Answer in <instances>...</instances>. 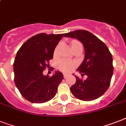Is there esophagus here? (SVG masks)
Instances as JSON below:
<instances>
[{
  "instance_id": "obj_1",
  "label": "esophagus",
  "mask_w": 126,
  "mask_h": 126,
  "mask_svg": "<svg viewBox=\"0 0 126 126\" xmlns=\"http://www.w3.org/2000/svg\"><path fill=\"white\" fill-rule=\"evenodd\" d=\"M68 76V75L67 74H63V77H64V78H66Z\"/></svg>"
}]
</instances>
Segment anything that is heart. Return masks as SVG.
<instances>
[{
    "label": "heart",
    "mask_w": 126,
    "mask_h": 126,
    "mask_svg": "<svg viewBox=\"0 0 126 126\" xmlns=\"http://www.w3.org/2000/svg\"><path fill=\"white\" fill-rule=\"evenodd\" d=\"M79 45H81V44L79 41L74 40L72 42V48L74 47H75L76 46ZM57 50H58V47L55 50V53L57 52ZM76 66V62L68 60H65V59L60 60L58 62V68H59V70L63 72H66V73L71 72L74 68H75Z\"/></svg>",
    "instance_id": "1"
}]
</instances>
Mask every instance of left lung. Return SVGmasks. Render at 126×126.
I'll list each match as a JSON object with an SVG mask.
<instances>
[{
    "label": "left lung",
    "mask_w": 126,
    "mask_h": 126,
    "mask_svg": "<svg viewBox=\"0 0 126 126\" xmlns=\"http://www.w3.org/2000/svg\"><path fill=\"white\" fill-rule=\"evenodd\" d=\"M65 37L80 41L85 48V58L77 70L87 78L83 80L76 76L71 86L72 94L83 101L98 98L108 89L113 74L112 54L104 42L89 32L79 30L64 33Z\"/></svg>",
    "instance_id": "obj_1"
}]
</instances>
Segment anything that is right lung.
<instances>
[{
  "label": "right lung",
  "mask_w": 126,
  "mask_h": 126,
  "mask_svg": "<svg viewBox=\"0 0 126 126\" xmlns=\"http://www.w3.org/2000/svg\"><path fill=\"white\" fill-rule=\"evenodd\" d=\"M64 34H37L28 39L18 50L13 63L14 81L24 98L42 104L56 96L63 73L56 71L52 76L43 72L54 56V49Z\"/></svg>",
  "instance_id": "right-lung-1"
}]
</instances>
